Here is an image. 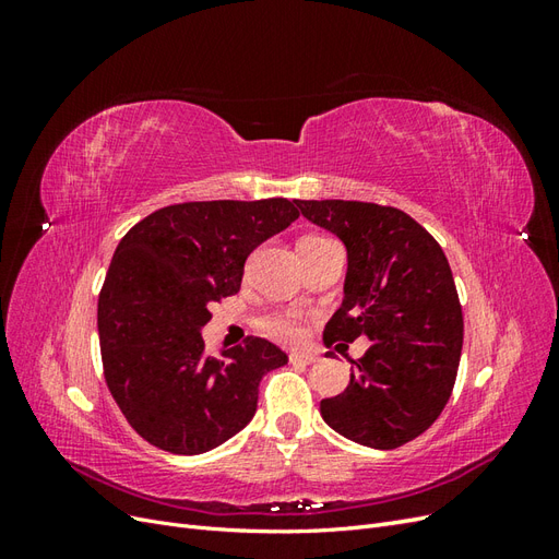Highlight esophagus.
<instances>
[{
	"mask_svg": "<svg viewBox=\"0 0 559 559\" xmlns=\"http://www.w3.org/2000/svg\"><path fill=\"white\" fill-rule=\"evenodd\" d=\"M289 361L292 364H314L317 361V354H312V352H292L289 354Z\"/></svg>",
	"mask_w": 559,
	"mask_h": 559,
	"instance_id": "obj_1",
	"label": "esophagus"
}]
</instances>
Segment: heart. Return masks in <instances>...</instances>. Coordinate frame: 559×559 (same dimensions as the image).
<instances>
[{"label": "heart", "mask_w": 559, "mask_h": 559, "mask_svg": "<svg viewBox=\"0 0 559 559\" xmlns=\"http://www.w3.org/2000/svg\"><path fill=\"white\" fill-rule=\"evenodd\" d=\"M317 238H321V235H306L302 240H317ZM306 324H308V314L300 310L275 308L257 317V329L263 335H267L270 341L284 343V345L298 343L302 333H306Z\"/></svg>", "instance_id": "heart-1"}]
</instances>
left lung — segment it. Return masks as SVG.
Instances as JSON below:
<instances>
[{
	"label": "left lung",
	"instance_id": "8db88e82",
	"mask_svg": "<svg viewBox=\"0 0 559 559\" xmlns=\"http://www.w3.org/2000/svg\"><path fill=\"white\" fill-rule=\"evenodd\" d=\"M302 216L347 247L345 300L324 343L370 347L343 394L319 403L326 425L354 443L401 448L425 433L450 401L464 314L445 253L396 207L359 200H296Z\"/></svg>",
	"mask_w": 559,
	"mask_h": 559
}]
</instances>
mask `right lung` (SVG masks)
<instances>
[{
    "instance_id": "1",
    "label": "right lung",
    "mask_w": 559,
    "mask_h": 559,
    "mask_svg": "<svg viewBox=\"0 0 559 559\" xmlns=\"http://www.w3.org/2000/svg\"><path fill=\"white\" fill-rule=\"evenodd\" d=\"M294 202H181L118 242L97 300L99 352L116 405L146 443L200 454L257 413L259 382L286 354L249 335L214 359L200 329L212 302L240 292L249 253L296 222Z\"/></svg>"
}]
</instances>
